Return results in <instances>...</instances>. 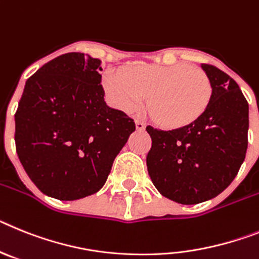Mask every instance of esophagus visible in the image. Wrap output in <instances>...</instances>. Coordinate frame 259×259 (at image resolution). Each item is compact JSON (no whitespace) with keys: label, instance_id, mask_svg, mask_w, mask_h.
<instances>
[{"label":"esophagus","instance_id":"34e87169","mask_svg":"<svg viewBox=\"0 0 259 259\" xmlns=\"http://www.w3.org/2000/svg\"><path fill=\"white\" fill-rule=\"evenodd\" d=\"M136 127H137V130H143L146 127V123L143 122V121L137 120L136 121Z\"/></svg>","mask_w":259,"mask_h":259}]
</instances>
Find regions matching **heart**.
Listing matches in <instances>:
<instances>
[{"label":"heart","instance_id":"obj_1","mask_svg":"<svg viewBox=\"0 0 259 259\" xmlns=\"http://www.w3.org/2000/svg\"><path fill=\"white\" fill-rule=\"evenodd\" d=\"M103 84L111 102L127 113L150 98L154 120L167 127H184L197 121L212 98L207 74L185 64L137 65L125 73L109 69Z\"/></svg>","mask_w":259,"mask_h":259}]
</instances>
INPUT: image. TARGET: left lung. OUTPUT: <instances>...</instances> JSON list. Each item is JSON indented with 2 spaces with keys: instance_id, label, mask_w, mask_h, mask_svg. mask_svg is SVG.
<instances>
[{
  "instance_id": "8db88e82",
  "label": "left lung",
  "mask_w": 259,
  "mask_h": 259,
  "mask_svg": "<svg viewBox=\"0 0 259 259\" xmlns=\"http://www.w3.org/2000/svg\"><path fill=\"white\" fill-rule=\"evenodd\" d=\"M212 83L207 109L188 126L146 127L152 139L148 175L161 195L195 204L217 197L235 180L248 148L249 104L224 71L201 64Z\"/></svg>"
}]
</instances>
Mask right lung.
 <instances>
[{"label":"right lung","instance_id":"right-lung-1","mask_svg":"<svg viewBox=\"0 0 259 259\" xmlns=\"http://www.w3.org/2000/svg\"><path fill=\"white\" fill-rule=\"evenodd\" d=\"M102 61L71 52L26 82L15 112V148L40 192L74 201L103 188L136 123L108 107Z\"/></svg>","mask_w":259,"mask_h":259}]
</instances>
